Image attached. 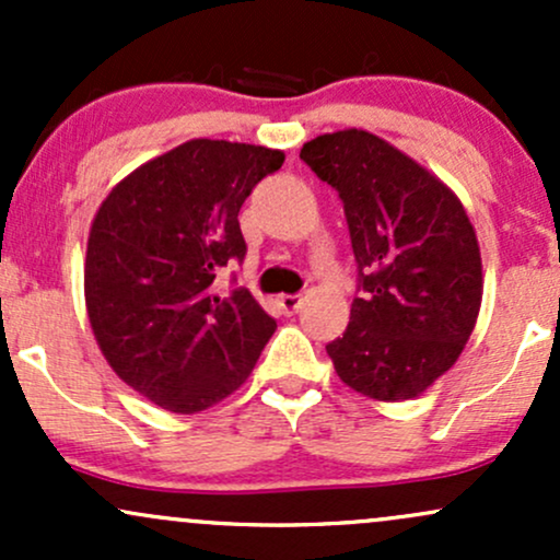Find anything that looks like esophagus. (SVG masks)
<instances>
[{
    "label": "esophagus",
    "mask_w": 560,
    "mask_h": 560,
    "mask_svg": "<svg viewBox=\"0 0 560 560\" xmlns=\"http://www.w3.org/2000/svg\"><path fill=\"white\" fill-rule=\"evenodd\" d=\"M279 307H281V313L292 316V313H298L302 307V294H281Z\"/></svg>",
    "instance_id": "esophagus-1"
}]
</instances>
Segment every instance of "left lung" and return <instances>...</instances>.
<instances>
[{
    "label": "left lung",
    "instance_id": "obj_1",
    "mask_svg": "<svg viewBox=\"0 0 560 560\" xmlns=\"http://www.w3.org/2000/svg\"><path fill=\"white\" fill-rule=\"evenodd\" d=\"M345 205L358 294L326 345L347 387L410 400L458 361L481 305V258L460 199L369 131H337L300 150Z\"/></svg>",
    "mask_w": 560,
    "mask_h": 560
}]
</instances>
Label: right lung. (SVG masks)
Listing matches in <instances>:
<instances>
[{"instance_id": "1", "label": "right lung", "mask_w": 560, "mask_h": 560, "mask_svg": "<svg viewBox=\"0 0 560 560\" xmlns=\"http://www.w3.org/2000/svg\"><path fill=\"white\" fill-rule=\"evenodd\" d=\"M281 163L268 147L191 139L124 178L94 218L83 271L94 337L160 408L197 413L229 397L276 331L247 289L221 298L213 284L242 266L236 215Z\"/></svg>"}]
</instances>
